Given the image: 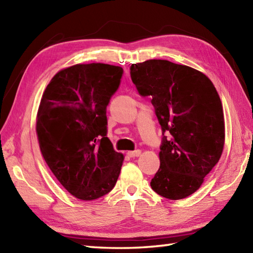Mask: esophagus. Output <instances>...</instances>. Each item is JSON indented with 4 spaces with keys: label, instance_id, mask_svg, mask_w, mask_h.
<instances>
[{
    "label": "esophagus",
    "instance_id": "obj_1",
    "mask_svg": "<svg viewBox=\"0 0 253 253\" xmlns=\"http://www.w3.org/2000/svg\"><path fill=\"white\" fill-rule=\"evenodd\" d=\"M140 154H141L140 150H136V151H128L127 152V155H128V157H130V158L139 157V155H140Z\"/></svg>",
    "mask_w": 253,
    "mask_h": 253
}]
</instances>
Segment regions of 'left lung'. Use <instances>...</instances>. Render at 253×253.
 Returning <instances> with one entry per match:
<instances>
[{"label":"left lung","mask_w":253,"mask_h":253,"mask_svg":"<svg viewBox=\"0 0 253 253\" xmlns=\"http://www.w3.org/2000/svg\"><path fill=\"white\" fill-rule=\"evenodd\" d=\"M139 93L151 95L163 137L160 169L150 185L164 198L180 200L196 192L217 164L225 142L221 99L197 69L165 60L132 64Z\"/></svg>","instance_id":"8db88e82"}]
</instances>
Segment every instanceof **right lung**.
Instances as JSON below:
<instances>
[{
    "label": "right lung",
    "instance_id": "1",
    "mask_svg": "<svg viewBox=\"0 0 253 253\" xmlns=\"http://www.w3.org/2000/svg\"><path fill=\"white\" fill-rule=\"evenodd\" d=\"M123 68L103 63L76 64L54 75L37 113L40 151L61 185L91 201L114 188L124 155L106 137V106Z\"/></svg>",
    "mask_w": 253,
    "mask_h": 253
}]
</instances>
